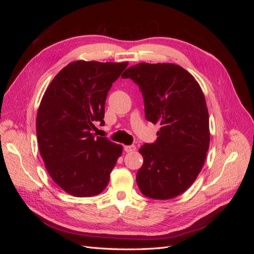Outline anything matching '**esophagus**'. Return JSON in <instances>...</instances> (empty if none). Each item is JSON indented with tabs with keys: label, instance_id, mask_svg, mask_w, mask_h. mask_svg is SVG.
<instances>
[{
	"label": "esophagus",
	"instance_id": "34e87169",
	"mask_svg": "<svg viewBox=\"0 0 254 254\" xmlns=\"http://www.w3.org/2000/svg\"><path fill=\"white\" fill-rule=\"evenodd\" d=\"M136 149V147L134 145H128V146H124V150L126 152H132Z\"/></svg>",
	"mask_w": 254,
	"mask_h": 254
}]
</instances>
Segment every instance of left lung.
Masks as SVG:
<instances>
[{"label":"left lung","instance_id":"left-lung-1","mask_svg":"<svg viewBox=\"0 0 254 254\" xmlns=\"http://www.w3.org/2000/svg\"><path fill=\"white\" fill-rule=\"evenodd\" d=\"M123 78L132 79L144 98L145 118L161 126L157 140L141 146L144 162L136 183L159 200L186 191L202 170L210 145L209 112L202 90L187 70L174 64H139Z\"/></svg>","mask_w":254,"mask_h":254}]
</instances>
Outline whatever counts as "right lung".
<instances>
[{
	"label": "right lung",
	"mask_w": 254,
	"mask_h": 254,
	"mask_svg": "<svg viewBox=\"0 0 254 254\" xmlns=\"http://www.w3.org/2000/svg\"><path fill=\"white\" fill-rule=\"evenodd\" d=\"M128 63L77 60L52 80L36 120L38 146L51 178L67 194L91 197L108 186L122 145L95 136L107 94Z\"/></svg>",
	"instance_id": "obj_1"
}]
</instances>
